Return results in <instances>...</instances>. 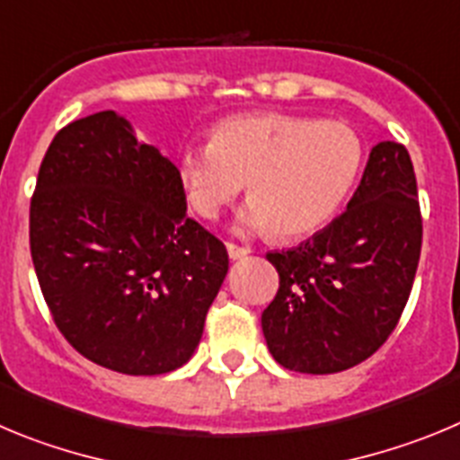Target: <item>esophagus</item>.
Returning <instances> with one entry per match:
<instances>
[{"mask_svg":"<svg viewBox=\"0 0 460 460\" xmlns=\"http://www.w3.org/2000/svg\"><path fill=\"white\" fill-rule=\"evenodd\" d=\"M226 252H229V259L238 261V259H245V256L250 254V247L235 245V243H226Z\"/></svg>","mask_w":460,"mask_h":460,"instance_id":"34e87169","label":"esophagus"}]
</instances>
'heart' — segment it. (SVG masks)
Here are the masks:
<instances>
[{
	"instance_id": "1",
	"label": "heart",
	"mask_w": 460,
	"mask_h": 460,
	"mask_svg": "<svg viewBox=\"0 0 460 460\" xmlns=\"http://www.w3.org/2000/svg\"><path fill=\"white\" fill-rule=\"evenodd\" d=\"M358 132L341 121L252 111L225 119L210 144L188 146L176 167L194 213L215 220L247 181L252 201L240 213L245 234L302 238L334 217L362 169Z\"/></svg>"
}]
</instances>
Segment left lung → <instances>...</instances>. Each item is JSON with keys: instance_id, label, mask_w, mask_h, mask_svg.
Returning a JSON list of instances; mask_svg holds the SVG:
<instances>
[{"instance_id": "left-lung-1", "label": "left lung", "mask_w": 460, "mask_h": 460, "mask_svg": "<svg viewBox=\"0 0 460 460\" xmlns=\"http://www.w3.org/2000/svg\"><path fill=\"white\" fill-rule=\"evenodd\" d=\"M421 252L417 179L403 144L380 142L346 210L287 252L261 314L272 358L300 374L346 371L387 341L415 281Z\"/></svg>"}]
</instances>
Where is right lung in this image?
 I'll return each mask as SVG.
<instances>
[{
  "mask_svg": "<svg viewBox=\"0 0 460 460\" xmlns=\"http://www.w3.org/2000/svg\"><path fill=\"white\" fill-rule=\"evenodd\" d=\"M29 245L66 341L128 376L169 374L192 358L229 270L225 243L188 217L176 164L111 110L55 135Z\"/></svg>",
  "mask_w": 460,
  "mask_h": 460,
  "instance_id": "right-lung-1",
  "label": "right lung"
}]
</instances>
